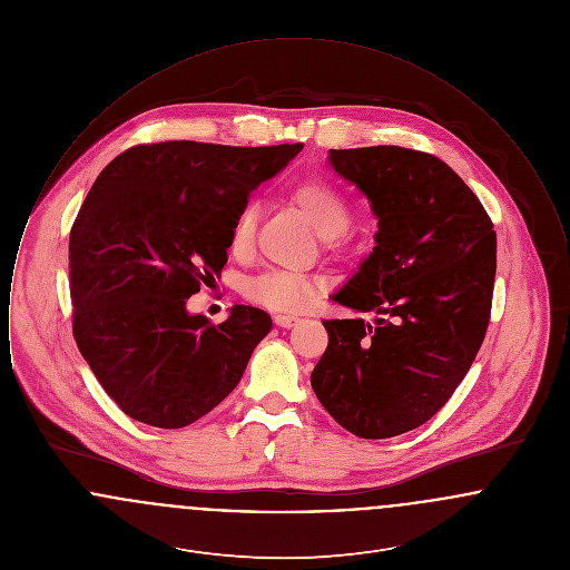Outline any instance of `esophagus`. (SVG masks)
<instances>
[{"label": "esophagus", "instance_id": "esophagus-1", "mask_svg": "<svg viewBox=\"0 0 570 570\" xmlns=\"http://www.w3.org/2000/svg\"><path fill=\"white\" fill-rule=\"evenodd\" d=\"M295 323H298L295 314H277L275 316V325L284 326V328H288V326H293Z\"/></svg>", "mask_w": 570, "mask_h": 570}]
</instances>
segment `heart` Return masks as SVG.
<instances>
[{"mask_svg": "<svg viewBox=\"0 0 570 570\" xmlns=\"http://www.w3.org/2000/svg\"><path fill=\"white\" fill-rule=\"evenodd\" d=\"M293 198L298 209L303 212V216L312 222L316 233L325 239L342 235L351 224V207L346 198L325 179L301 181L293 191ZM254 233H256V207L247 205L237 217L230 235L233 254L242 256L245 252H249V247L254 244ZM245 293L252 301L265 307L282 309V312H298L323 293V282L305 273L275 269V272L254 277L247 284Z\"/></svg>", "mask_w": 570, "mask_h": 570, "instance_id": "heart-1", "label": "heart"}]
</instances>
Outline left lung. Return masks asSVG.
I'll return each mask as SVG.
<instances>
[{
  "label": "left lung",
  "instance_id": "obj_1",
  "mask_svg": "<svg viewBox=\"0 0 570 570\" xmlns=\"http://www.w3.org/2000/svg\"><path fill=\"white\" fill-rule=\"evenodd\" d=\"M333 170L379 217L374 249L333 295L379 318L325 321L312 372L326 412L358 438H393L430 421L479 353L491 314L495 233L460 175L395 145L331 149Z\"/></svg>",
  "mask_w": 570,
  "mask_h": 570
}]
</instances>
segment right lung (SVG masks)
Segmentation results:
<instances>
[{"instance_id": "right-lung-1", "label": "right lung", "mask_w": 570, "mask_h": 570, "mask_svg": "<svg viewBox=\"0 0 570 570\" xmlns=\"http://www.w3.org/2000/svg\"><path fill=\"white\" fill-rule=\"evenodd\" d=\"M301 149L136 145L94 181L70 233L72 331L102 389L135 421L186 428L239 384L272 316L235 305L212 325L186 298L224 269L249 191Z\"/></svg>"}]
</instances>
